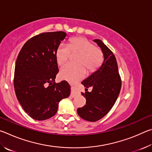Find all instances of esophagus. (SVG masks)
Returning <instances> with one entry per match:
<instances>
[{
	"instance_id": "esophagus-1",
	"label": "esophagus",
	"mask_w": 152,
	"mask_h": 152,
	"mask_svg": "<svg viewBox=\"0 0 152 152\" xmlns=\"http://www.w3.org/2000/svg\"><path fill=\"white\" fill-rule=\"evenodd\" d=\"M78 92L75 91V89H74V87H72L71 88V96L74 98L75 96H76L77 95H78Z\"/></svg>"
}]
</instances>
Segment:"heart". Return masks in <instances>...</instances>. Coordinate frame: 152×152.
<instances>
[{
  "mask_svg": "<svg viewBox=\"0 0 152 152\" xmlns=\"http://www.w3.org/2000/svg\"><path fill=\"white\" fill-rule=\"evenodd\" d=\"M70 53H78L76 63L68 64L61 67L60 76L70 82H76L84 76L86 69L88 72L96 70L103 60L101 49L94 46L86 38L74 37L70 40L68 47L64 44L58 46L56 51V59L59 65H63L70 58Z\"/></svg>",
  "mask_w": 152,
  "mask_h": 152,
  "instance_id": "1",
  "label": "heart"
}]
</instances>
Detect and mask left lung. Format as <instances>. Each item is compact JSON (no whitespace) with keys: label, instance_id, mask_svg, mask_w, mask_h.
<instances>
[{"label":"left lung","instance_id":"left-lung-1","mask_svg":"<svg viewBox=\"0 0 152 152\" xmlns=\"http://www.w3.org/2000/svg\"><path fill=\"white\" fill-rule=\"evenodd\" d=\"M101 48L104 61L101 66L93 74L82 82L85 87L86 97L84 107L78 108L80 117L88 121L94 122L104 117L116 102L121 88V79L118 72L117 60L112 51L100 39H94ZM92 87L91 92L88 88Z\"/></svg>","mask_w":152,"mask_h":152}]
</instances>
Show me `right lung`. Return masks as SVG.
I'll return each instance as SVG.
<instances>
[{
    "label": "right lung",
    "mask_w": 152,
    "mask_h": 152,
    "mask_svg": "<svg viewBox=\"0 0 152 152\" xmlns=\"http://www.w3.org/2000/svg\"><path fill=\"white\" fill-rule=\"evenodd\" d=\"M67 33H40L29 39L17 56L14 88L23 109L37 121L50 119L57 113L61 99L70 94L68 82L56 83L59 70L56 51Z\"/></svg>",
    "instance_id": "add662e5"
}]
</instances>
